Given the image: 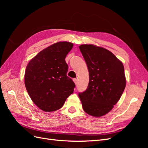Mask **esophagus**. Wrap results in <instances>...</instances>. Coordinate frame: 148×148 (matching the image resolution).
I'll use <instances>...</instances> for the list:
<instances>
[{
	"instance_id": "esophagus-1",
	"label": "esophagus",
	"mask_w": 148,
	"mask_h": 148,
	"mask_svg": "<svg viewBox=\"0 0 148 148\" xmlns=\"http://www.w3.org/2000/svg\"><path fill=\"white\" fill-rule=\"evenodd\" d=\"M73 82L76 84H77L78 83V79L77 78H73Z\"/></svg>"
}]
</instances>
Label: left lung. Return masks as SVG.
I'll use <instances>...</instances> for the list:
<instances>
[{
    "label": "left lung",
    "instance_id": "obj_1",
    "mask_svg": "<svg viewBox=\"0 0 148 148\" xmlns=\"http://www.w3.org/2000/svg\"><path fill=\"white\" fill-rule=\"evenodd\" d=\"M89 71V84L78 96L85 112L101 117L117 104L126 86L124 66L110 51L91 44L79 47Z\"/></svg>",
    "mask_w": 148,
    "mask_h": 148
}]
</instances>
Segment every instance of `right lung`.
I'll list each match as a JSON object with an SVG mask.
<instances>
[{
	"instance_id": "add662e5",
	"label": "right lung",
	"mask_w": 148,
	"mask_h": 148,
	"mask_svg": "<svg viewBox=\"0 0 148 148\" xmlns=\"http://www.w3.org/2000/svg\"><path fill=\"white\" fill-rule=\"evenodd\" d=\"M73 44L59 42L38 53L26 66L25 84L28 95L39 109L52 112L60 109L75 88L66 76L65 60Z\"/></svg>"
}]
</instances>
